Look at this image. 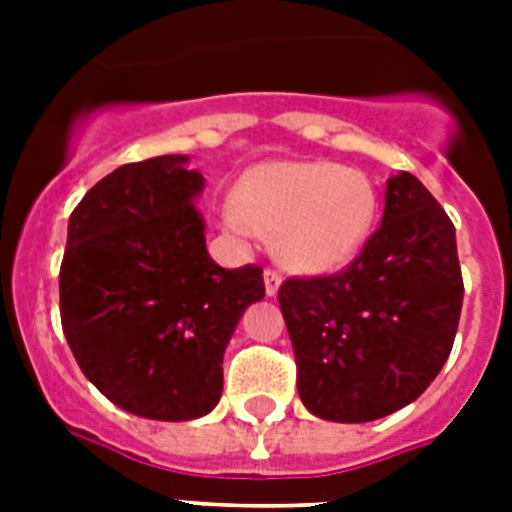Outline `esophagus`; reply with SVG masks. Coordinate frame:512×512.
<instances>
[{
    "label": "esophagus",
    "instance_id": "esophagus-1",
    "mask_svg": "<svg viewBox=\"0 0 512 512\" xmlns=\"http://www.w3.org/2000/svg\"><path fill=\"white\" fill-rule=\"evenodd\" d=\"M263 279H265V295L276 297V292H279V287H281V276H279V273L268 268V271L263 273Z\"/></svg>",
    "mask_w": 512,
    "mask_h": 512
}]
</instances>
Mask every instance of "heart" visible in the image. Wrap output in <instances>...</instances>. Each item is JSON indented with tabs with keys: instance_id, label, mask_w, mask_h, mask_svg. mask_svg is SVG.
Returning a JSON list of instances; mask_svg holds the SVG:
<instances>
[{
	"instance_id": "heart-1",
	"label": "heart",
	"mask_w": 512,
	"mask_h": 512,
	"mask_svg": "<svg viewBox=\"0 0 512 512\" xmlns=\"http://www.w3.org/2000/svg\"><path fill=\"white\" fill-rule=\"evenodd\" d=\"M239 201L223 225L239 241L276 233L281 263L300 273H332L361 252L377 220V191L337 162H265L241 177Z\"/></svg>"
}]
</instances>
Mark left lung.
<instances>
[{
	"label": "left lung",
	"mask_w": 512,
	"mask_h": 512,
	"mask_svg": "<svg viewBox=\"0 0 512 512\" xmlns=\"http://www.w3.org/2000/svg\"><path fill=\"white\" fill-rule=\"evenodd\" d=\"M305 409L372 422L422 396L452 353L462 311L454 225L409 172L385 183V215L335 276L279 289Z\"/></svg>",
	"instance_id": "8db88e82"
}]
</instances>
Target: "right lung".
I'll use <instances>...</instances> for the list:
<instances>
[{
	"mask_svg": "<svg viewBox=\"0 0 512 512\" xmlns=\"http://www.w3.org/2000/svg\"><path fill=\"white\" fill-rule=\"evenodd\" d=\"M188 156L124 164L68 217L60 321L76 364L119 409L148 420L204 417L223 393V353L263 268L209 257Z\"/></svg>",
	"mask_w": 512,
	"mask_h": 512,
	"instance_id": "add662e5",
	"label": "right lung"
}]
</instances>
